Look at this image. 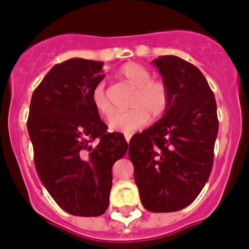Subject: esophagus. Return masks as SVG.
<instances>
[{"instance_id":"esophagus-1","label":"esophagus","mask_w":249,"mask_h":249,"mask_svg":"<svg viewBox=\"0 0 249 249\" xmlns=\"http://www.w3.org/2000/svg\"><path fill=\"white\" fill-rule=\"evenodd\" d=\"M124 139H125V141L129 143L130 139H131V135H130V134H124Z\"/></svg>"}]
</instances>
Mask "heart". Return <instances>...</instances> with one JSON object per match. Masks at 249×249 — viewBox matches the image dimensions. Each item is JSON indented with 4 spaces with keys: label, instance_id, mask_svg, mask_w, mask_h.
<instances>
[{
    "label": "heart",
    "instance_id": "b5f03b06",
    "mask_svg": "<svg viewBox=\"0 0 249 249\" xmlns=\"http://www.w3.org/2000/svg\"><path fill=\"white\" fill-rule=\"evenodd\" d=\"M119 75L125 83L135 89L130 106L127 112H116L110 116L108 125L114 131L131 133L148 124L151 118L163 116L170 106L171 96L168 86L160 80H151V73L136 63H127L120 69ZM90 104L96 113L108 118L113 106L106 94L105 83L100 81L90 92Z\"/></svg>",
    "mask_w": 249,
    "mask_h": 249
}]
</instances>
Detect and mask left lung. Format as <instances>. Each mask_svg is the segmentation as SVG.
Segmentation results:
<instances>
[{
  "mask_svg": "<svg viewBox=\"0 0 249 249\" xmlns=\"http://www.w3.org/2000/svg\"><path fill=\"white\" fill-rule=\"evenodd\" d=\"M153 64L170 92V106L131 137L128 156L144 209L175 212L197 198L211 174L217 102L203 73L189 61L160 55Z\"/></svg>",
  "mask_w": 249,
  "mask_h": 249,
  "instance_id": "8db88e82",
  "label": "left lung"
}]
</instances>
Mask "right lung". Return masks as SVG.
<instances>
[{
    "mask_svg": "<svg viewBox=\"0 0 249 249\" xmlns=\"http://www.w3.org/2000/svg\"><path fill=\"white\" fill-rule=\"evenodd\" d=\"M102 66L83 58L54 65L32 93L29 110L38 177L64 211L79 217L106 212L113 164L128 149L122 134L108 133L90 104L93 87L105 78Z\"/></svg>",
    "mask_w": 249,
    "mask_h": 249,
    "instance_id": "add662e5",
    "label": "right lung"
}]
</instances>
